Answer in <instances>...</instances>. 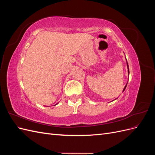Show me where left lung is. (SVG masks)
<instances>
[{
    "instance_id": "left-lung-1",
    "label": "left lung",
    "mask_w": 155,
    "mask_h": 155,
    "mask_svg": "<svg viewBox=\"0 0 155 155\" xmlns=\"http://www.w3.org/2000/svg\"><path fill=\"white\" fill-rule=\"evenodd\" d=\"M127 68H128V73H129V65H128V63H127ZM127 85L125 86V87H124V91H123V92L125 91V88H126V87H127Z\"/></svg>"
}]
</instances>
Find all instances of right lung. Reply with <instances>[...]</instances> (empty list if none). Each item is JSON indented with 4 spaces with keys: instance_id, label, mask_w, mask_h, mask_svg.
I'll list each match as a JSON object with an SVG mask.
<instances>
[{
    "instance_id": "obj_1",
    "label": "right lung",
    "mask_w": 155,
    "mask_h": 155,
    "mask_svg": "<svg viewBox=\"0 0 155 155\" xmlns=\"http://www.w3.org/2000/svg\"><path fill=\"white\" fill-rule=\"evenodd\" d=\"M57 104H56V105H57Z\"/></svg>"
}]
</instances>
